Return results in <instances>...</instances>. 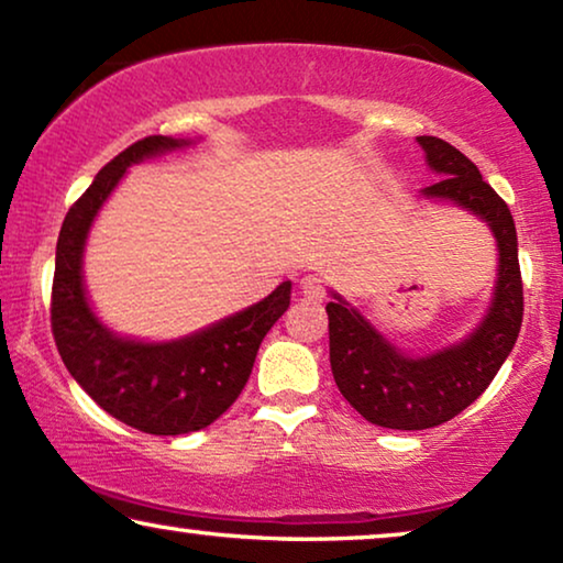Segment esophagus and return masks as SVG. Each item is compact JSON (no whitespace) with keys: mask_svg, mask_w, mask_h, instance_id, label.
I'll return each mask as SVG.
<instances>
[{"mask_svg":"<svg viewBox=\"0 0 563 563\" xmlns=\"http://www.w3.org/2000/svg\"><path fill=\"white\" fill-rule=\"evenodd\" d=\"M299 297L305 301H311V305H319L324 299V282L319 276L309 274L299 282Z\"/></svg>","mask_w":563,"mask_h":563,"instance_id":"34e87169","label":"esophagus"}]
</instances>
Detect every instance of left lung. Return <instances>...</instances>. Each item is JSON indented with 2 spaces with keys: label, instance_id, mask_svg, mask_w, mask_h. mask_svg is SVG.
Returning a JSON list of instances; mask_svg holds the SVG:
<instances>
[{
  "label": "left lung",
  "instance_id": "obj_1",
  "mask_svg": "<svg viewBox=\"0 0 563 563\" xmlns=\"http://www.w3.org/2000/svg\"><path fill=\"white\" fill-rule=\"evenodd\" d=\"M415 141L426 151L428 168L440 178L422 188L420 196L478 216L496 239L498 274L478 327L428 354L395 347L360 309L330 289L327 317L334 383L362 418L393 430L435 428L478 400L511 354L523 319L516 223L506 201L451 143L432 135H418Z\"/></svg>",
  "mask_w": 563,
  "mask_h": 563
}]
</instances>
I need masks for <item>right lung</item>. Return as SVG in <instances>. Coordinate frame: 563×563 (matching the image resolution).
<instances>
[{
	"instance_id": "add662e5",
	"label": "right lung",
	"mask_w": 563,
	"mask_h": 563,
	"mask_svg": "<svg viewBox=\"0 0 563 563\" xmlns=\"http://www.w3.org/2000/svg\"><path fill=\"white\" fill-rule=\"evenodd\" d=\"M191 145L194 137L151 135L115 155L67 211L55 254L52 334L59 357L102 410L151 435H184L221 418L244 390L258 344L291 299V282H282L256 305L166 342L118 334L95 314L82 262L100 209L128 168Z\"/></svg>"
}]
</instances>
